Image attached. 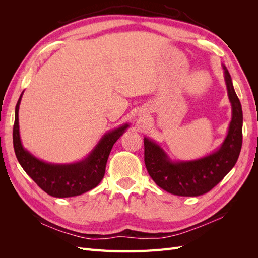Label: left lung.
Here are the masks:
<instances>
[{
    "mask_svg": "<svg viewBox=\"0 0 258 258\" xmlns=\"http://www.w3.org/2000/svg\"><path fill=\"white\" fill-rule=\"evenodd\" d=\"M223 69L232 117L227 137L216 152L197 160L172 161L158 144L144 138L147 172L160 188L170 194L184 197L204 195L220 183L238 160L242 146L243 114L228 70L225 66Z\"/></svg>",
    "mask_w": 258,
    "mask_h": 258,
    "instance_id": "left-lung-1",
    "label": "left lung"
}]
</instances>
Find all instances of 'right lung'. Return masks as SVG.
I'll use <instances>...</instances> for the list:
<instances>
[{"instance_id":"add662e5","label":"right lung","mask_w":258,"mask_h":258,"mask_svg":"<svg viewBox=\"0 0 258 258\" xmlns=\"http://www.w3.org/2000/svg\"><path fill=\"white\" fill-rule=\"evenodd\" d=\"M21 96L15 110V122L13 129V143L16 157L22 169L41 188L52 197L68 198L79 196L95 188L102 181L105 173L106 161L115 142L120 138L129 124L107 132L93 151L84 160L69 163V165H54L37 159L23 148L19 135L18 111Z\"/></svg>"}]
</instances>
